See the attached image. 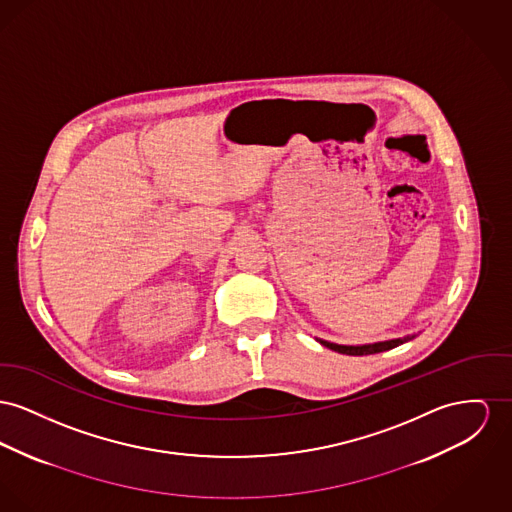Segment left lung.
<instances>
[{"label":"left lung","instance_id":"1","mask_svg":"<svg viewBox=\"0 0 512 512\" xmlns=\"http://www.w3.org/2000/svg\"><path fill=\"white\" fill-rule=\"evenodd\" d=\"M415 338V336H406V338H396V340L376 341V343H365V345H340V343H332V341L318 340L324 347L338 351L343 355H373V353H380V351H388L394 349L402 343Z\"/></svg>","mask_w":512,"mask_h":512}]
</instances>
